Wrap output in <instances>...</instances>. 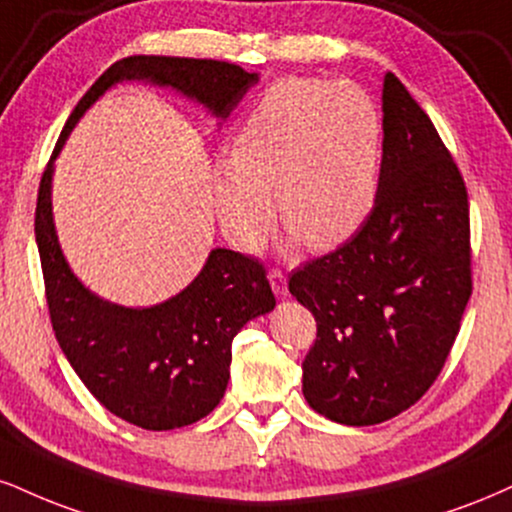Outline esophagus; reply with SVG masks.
<instances>
[{"mask_svg":"<svg viewBox=\"0 0 512 512\" xmlns=\"http://www.w3.org/2000/svg\"><path fill=\"white\" fill-rule=\"evenodd\" d=\"M269 283H272V291L283 298V295H288V281H286V274L281 272V269H272L269 272Z\"/></svg>","mask_w":512,"mask_h":512,"instance_id":"1","label":"esophagus"}]
</instances>
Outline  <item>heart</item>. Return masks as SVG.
<instances>
[{"label": "heart", "mask_w": 512, "mask_h": 512, "mask_svg": "<svg viewBox=\"0 0 512 512\" xmlns=\"http://www.w3.org/2000/svg\"><path fill=\"white\" fill-rule=\"evenodd\" d=\"M384 121L353 83L283 78L257 100L214 174L221 229L255 248L272 221L307 248L331 250L353 238L379 197Z\"/></svg>", "instance_id": "heart-1"}]
</instances>
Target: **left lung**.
<instances>
[{
  "mask_svg": "<svg viewBox=\"0 0 512 512\" xmlns=\"http://www.w3.org/2000/svg\"><path fill=\"white\" fill-rule=\"evenodd\" d=\"M381 102L374 212L288 281L317 322L303 362L305 400L350 427L391 420L429 391L472 295L470 205L458 164L393 73Z\"/></svg>",
  "mask_w": 512,
  "mask_h": 512,
  "instance_id": "obj_1",
  "label": "left lung"
}]
</instances>
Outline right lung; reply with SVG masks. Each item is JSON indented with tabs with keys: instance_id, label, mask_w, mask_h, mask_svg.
I'll list each match as a JSON object with an SVG mask.
<instances>
[{
	"instance_id": "1",
	"label": "right lung",
	"mask_w": 512,
	"mask_h": 512,
	"mask_svg": "<svg viewBox=\"0 0 512 512\" xmlns=\"http://www.w3.org/2000/svg\"><path fill=\"white\" fill-rule=\"evenodd\" d=\"M121 80L166 85L226 119L257 83V73L217 59L138 54L116 61L80 97L40 181L35 240L49 319L66 360L109 412L135 427L166 432L217 408L231 377L233 336L274 310L276 298L264 264L226 248L209 252L188 288L152 307L107 303L71 272L52 219L54 159L90 104Z\"/></svg>"
}]
</instances>
